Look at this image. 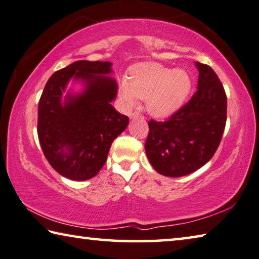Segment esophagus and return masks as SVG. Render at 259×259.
Wrapping results in <instances>:
<instances>
[{"mask_svg":"<svg viewBox=\"0 0 259 259\" xmlns=\"http://www.w3.org/2000/svg\"><path fill=\"white\" fill-rule=\"evenodd\" d=\"M130 118H131V119H139V118H140V119H143L145 117H143L140 112H133V113L130 114Z\"/></svg>","mask_w":259,"mask_h":259,"instance_id":"34e87169","label":"esophagus"}]
</instances>
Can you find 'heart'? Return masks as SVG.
I'll use <instances>...</instances> for the list:
<instances>
[{"label": "heart", "instance_id": "heart-1", "mask_svg": "<svg viewBox=\"0 0 259 259\" xmlns=\"http://www.w3.org/2000/svg\"><path fill=\"white\" fill-rule=\"evenodd\" d=\"M192 91V78L187 71L173 70L158 63H143L131 71L130 81L119 86L120 101L133 108L138 100H147V109L152 116L167 118L175 114Z\"/></svg>", "mask_w": 259, "mask_h": 259}]
</instances>
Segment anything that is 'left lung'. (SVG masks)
I'll return each mask as SVG.
<instances>
[{"label":"left lung","instance_id":"8db88e82","mask_svg":"<svg viewBox=\"0 0 259 259\" xmlns=\"http://www.w3.org/2000/svg\"><path fill=\"white\" fill-rule=\"evenodd\" d=\"M197 91L166 121L150 120L146 154L159 175H190L212 158L226 125L227 97L215 72L195 62Z\"/></svg>","mask_w":259,"mask_h":259}]
</instances>
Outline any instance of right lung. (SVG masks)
I'll use <instances>...</instances> for the list:
<instances>
[{
  "instance_id": "obj_1",
  "label": "right lung",
  "mask_w": 259,
  "mask_h": 259,
  "mask_svg": "<svg viewBox=\"0 0 259 259\" xmlns=\"http://www.w3.org/2000/svg\"><path fill=\"white\" fill-rule=\"evenodd\" d=\"M111 62L78 61L49 78L37 108V137L49 164L70 180L95 177L128 117L111 102L117 96ZM70 81L82 86L67 90Z\"/></svg>"
}]
</instances>
